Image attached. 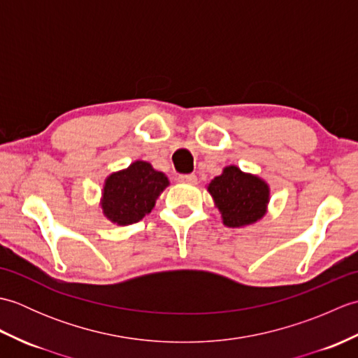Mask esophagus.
<instances>
[{
	"label": "esophagus",
	"instance_id": "esophagus-1",
	"mask_svg": "<svg viewBox=\"0 0 358 358\" xmlns=\"http://www.w3.org/2000/svg\"><path fill=\"white\" fill-rule=\"evenodd\" d=\"M180 183H187V185H195L196 177L194 173H186V175H178Z\"/></svg>",
	"mask_w": 358,
	"mask_h": 358
}]
</instances>
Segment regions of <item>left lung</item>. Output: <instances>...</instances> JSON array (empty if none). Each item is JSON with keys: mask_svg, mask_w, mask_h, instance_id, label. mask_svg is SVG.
<instances>
[{"mask_svg": "<svg viewBox=\"0 0 358 358\" xmlns=\"http://www.w3.org/2000/svg\"><path fill=\"white\" fill-rule=\"evenodd\" d=\"M208 192L227 227H245L257 223L268 212L271 189L258 175L226 166L208 185Z\"/></svg>", "mask_w": 358, "mask_h": 358, "instance_id": "8db88e82", "label": "left lung"}]
</instances>
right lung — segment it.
I'll return each mask as SVG.
<instances>
[{"label": "right lung", "mask_w": 358, "mask_h": 358, "mask_svg": "<svg viewBox=\"0 0 358 358\" xmlns=\"http://www.w3.org/2000/svg\"><path fill=\"white\" fill-rule=\"evenodd\" d=\"M169 186V178L150 163L136 159L126 169L104 180L100 206L104 217L118 226L140 222L150 214L157 199Z\"/></svg>", "instance_id": "right-lung-1"}]
</instances>
